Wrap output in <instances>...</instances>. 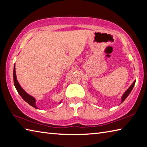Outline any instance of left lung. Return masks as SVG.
I'll list each match as a JSON object with an SVG mask.
<instances>
[{"mask_svg":"<svg viewBox=\"0 0 147 147\" xmlns=\"http://www.w3.org/2000/svg\"><path fill=\"white\" fill-rule=\"evenodd\" d=\"M135 82H136V81H135V82H134L132 83V85L129 86V88L128 89H127L125 92H124V93L123 94V96H122V101H121V103L124 101V100H125V99L127 97V96L129 95V94L131 93V92L132 91L133 87H134V86H135Z\"/></svg>","mask_w":147,"mask_h":147,"instance_id":"left-lung-1","label":"left lung"}]
</instances>
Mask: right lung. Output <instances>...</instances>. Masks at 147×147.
<instances>
[{
	"instance_id": "obj_1",
	"label": "right lung",
	"mask_w": 147,
	"mask_h": 147,
	"mask_svg": "<svg viewBox=\"0 0 147 147\" xmlns=\"http://www.w3.org/2000/svg\"><path fill=\"white\" fill-rule=\"evenodd\" d=\"M16 69H15V65L14 66V71H13V79H14V86L16 87V88L17 91L18 92L19 94L21 96L23 99L24 100V101H26L28 104H30L31 106H32L35 109H38V107L36 106V104H35V102H36V100L35 98L33 97L32 96L30 95L29 94H28V93L24 91V90L21 88V86H20V84H19L17 78H16ZM61 103V102H60Z\"/></svg>"
}]
</instances>
